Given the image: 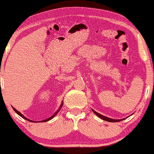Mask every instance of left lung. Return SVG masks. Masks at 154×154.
Wrapping results in <instances>:
<instances>
[{
	"instance_id": "left-lung-1",
	"label": "left lung",
	"mask_w": 154,
	"mask_h": 154,
	"mask_svg": "<svg viewBox=\"0 0 154 154\" xmlns=\"http://www.w3.org/2000/svg\"><path fill=\"white\" fill-rule=\"evenodd\" d=\"M92 110H93V112H94L95 114H96L97 116H99V118L101 119L104 120V121H107V122H120V121H122V120H124L125 119H110V118H108V117L107 116H104L101 115V114L99 113V112H97L96 111H95L94 110H93L92 109Z\"/></svg>"
}]
</instances>
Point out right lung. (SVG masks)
Listing matches in <instances>:
<instances>
[{"label":"right lung","instance_id":"obj_1","mask_svg":"<svg viewBox=\"0 0 154 154\" xmlns=\"http://www.w3.org/2000/svg\"><path fill=\"white\" fill-rule=\"evenodd\" d=\"M62 106H63V103H62V102H61V105H60V107H59V108H58V110H57V111H56V112H55V113H54V114H53V116H51V117H50V118L47 119H45V120H42V121H38V122H36V121H32V120H30V119H29L26 118V117H25V116H23V114H21V113H20V112H19V111H18V110H16V109H15V107H12V109H13V110H15V112H16V113H17V114H18V115H19V116H21V117H22V118H23V119H24L27 120V121H29V122H47V121H50V120H51V119H53V118H54V117H55V116H56V115H57V114H58V112H59V110H61V107H62Z\"/></svg>","mask_w":154,"mask_h":154}]
</instances>
